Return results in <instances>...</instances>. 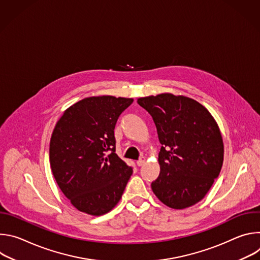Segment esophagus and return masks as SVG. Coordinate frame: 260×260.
<instances>
[{
	"label": "esophagus",
	"instance_id": "1",
	"mask_svg": "<svg viewBox=\"0 0 260 260\" xmlns=\"http://www.w3.org/2000/svg\"><path fill=\"white\" fill-rule=\"evenodd\" d=\"M145 164V157H141L138 161H137V165H138V167H141V166H143Z\"/></svg>",
	"mask_w": 260,
	"mask_h": 260
}]
</instances>
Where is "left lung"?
Instances as JSON below:
<instances>
[{"label": "left lung", "mask_w": 260, "mask_h": 260, "mask_svg": "<svg viewBox=\"0 0 260 260\" xmlns=\"http://www.w3.org/2000/svg\"><path fill=\"white\" fill-rule=\"evenodd\" d=\"M152 116L158 140L160 172L151 188L172 209L202 201L223 164L224 147L219 126L199 102L172 93L138 99Z\"/></svg>", "instance_id": "obj_1"}]
</instances>
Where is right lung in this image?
Segmentation results:
<instances>
[{
	"label": "right lung",
	"instance_id": "1",
	"mask_svg": "<svg viewBox=\"0 0 260 260\" xmlns=\"http://www.w3.org/2000/svg\"><path fill=\"white\" fill-rule=\"evenodd\" d=\"M133 99L90 96L68 108L49 147L54 179L80 212L101 216L120 201L133 174L115 153L114 128Z\"/></svg>",
	"mask_w": 260,
	"mask_h": 260
}]
</instances>
